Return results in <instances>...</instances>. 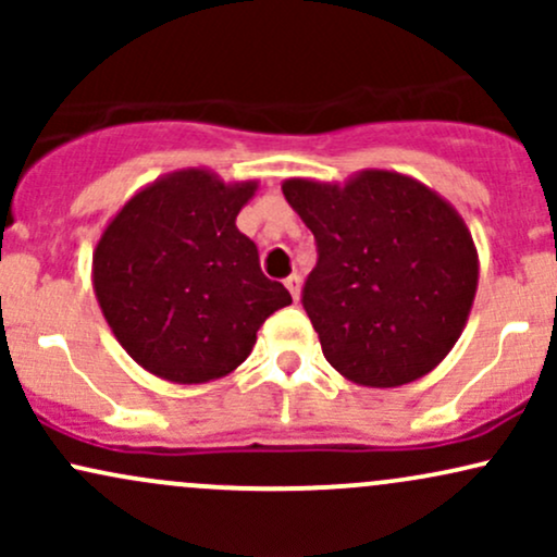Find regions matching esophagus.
<instances>
[{
	"mask_svg": "<svg viewBox=\"0 0 557 557\" xmlns=\"http://www.w3.org/2000/svg\"><path fill=\"white\" fill-rule=\"evenodd\" d=\"M285 287L290 290L293 300L300 298V277H298V274H290V277H285Z\"/></svg>",
	"mask_w": 557,
	"mask_h": 557,
	"instance_id": "esophagus-1",
	"label": "esophagus"
}]
</instances>
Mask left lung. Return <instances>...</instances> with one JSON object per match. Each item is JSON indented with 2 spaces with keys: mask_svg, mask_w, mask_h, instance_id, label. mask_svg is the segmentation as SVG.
<instances>
[{
  "mask_svg": "<svg viewBox=\"0 0 557 557\" xmlns=\"http://www.w3.org/2000/svg\"><path fill=\"white\" fill-rule=\"evenodd\" d=\"M283 194L317 238L304 309L332 369L363 387L430 374L476 296L479 253L463 216L395 170H361L345 183L290 177Z\"/></svg>",
  "mask_w": 557,
  "mask_h": 557,
  "instance_id": "left-lung-1",
  "label": "left lung"
}]
</instances>
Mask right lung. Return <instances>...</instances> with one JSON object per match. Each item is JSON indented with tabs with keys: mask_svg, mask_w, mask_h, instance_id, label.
Instances as JSON below:
<instances>
[{
	"mask_svg": "<svg viewBox=\"0 0 557 557\" xmlns=\"http://www.w3.org/2000/svg\"><path fill=\"white\" fill-rule=\"evenodd\" d=\"M259 181L207 168L157 177L123 203L94 248V293L112 335L159 380L203 385L248 359L264 319L290 304L264 277L235 216Z\"/></svg>",
	"mask_w": 557,
	"mask_h": 557,
	"instance_id": "obj_1",
	"label": "right lung"
}]
</instances>
